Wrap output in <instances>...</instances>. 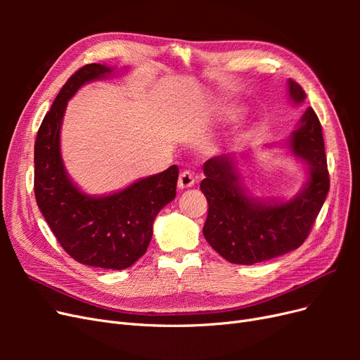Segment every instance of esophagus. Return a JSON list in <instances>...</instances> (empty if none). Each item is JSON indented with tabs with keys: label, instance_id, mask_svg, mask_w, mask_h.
<instances>
[{
	"label": "esophagus",
	"instance_id": "1",
	"mask_svg": "<svg viewBox=\"0 0 360 360\" xmlns=\"http://www.w3.org/2000/svg\"><path fill=\"white\" fill-rule=\"evenodd\" d=\"M195 184V177H193V174L191 172V171H183L181 174H180V177H179V183H177V186H179V189H189V188H192Z\"/></svg>",
	"mask_w": 360,
	"mask_h": 360
}]
</instances>
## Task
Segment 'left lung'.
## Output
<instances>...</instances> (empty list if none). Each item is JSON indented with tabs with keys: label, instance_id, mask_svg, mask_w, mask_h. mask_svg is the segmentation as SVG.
<instances>
[{
	"label": "left lung",
	"instance_id": "8db88e82",
	"mask_svg": "<svg viewBox=\"0 0 360 360\" xmlns=\"http://www.w3.org/2000/svg\"><path fill=\"white\" fill-rule=\"evenodd\" d=\"M288 99L296 106L307 99L302 86L291 79ZM284 146L308 171L303 188L288 200L259 198L250 193L240 172L242 162L249 159L248 151L216 156L202 165L205 179L200 188L209 202L202 234L230 263L252 266L297 249L328 197V160L321 124L312 108L300 117Z\"/></svg>",
	"mask_w": 360,
	"mask_h": 360
}]
</instances>
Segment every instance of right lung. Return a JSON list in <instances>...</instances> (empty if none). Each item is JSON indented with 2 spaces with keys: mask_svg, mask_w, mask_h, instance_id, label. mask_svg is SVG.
I'll return each instance as SVG.
<instances>
[{
  "mask_svg": "<svg viewBox=\"0 0 360 360\" xmlns=\"http://www.w3.org/2000/svg\"><path fill=\"white\" fill-rule=\"evenodd\" d=\"M114 73L106 64H86L63 85L37 132L34 193L43 217L73 259L122 270L146 254L158 213L176 198L179 168L172 165L108 195L86 193L72 180L60 144L68 102L82 85Z\"/></svg>",
  "mask_w": 360,
  "mask_h": 360,
  "instance_id": "add662e5",
  "label": "right lung"
}]
</instances>
